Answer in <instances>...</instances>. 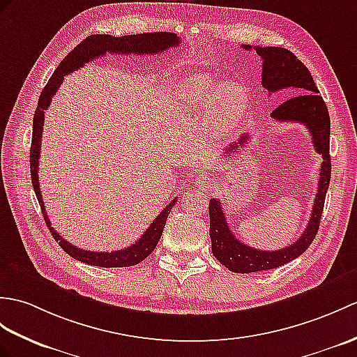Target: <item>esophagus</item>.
<instances>
[{
  "label": "esophagus",
  "mask_w": 357,
  "mask_h": 357,
  "mask_svg": "<svg viewBox=\"0 0 357 357\" xmlns=\"http://www.w3.org/2000/svg\"><path fill=\"white\" fill-rule=\"evenodd\" d=\"M195 185L201 188H210L213 185V178L208 175V173H196Z\"/></svg>",
  "instance_id": "esophagus-1"
}]
</instances>
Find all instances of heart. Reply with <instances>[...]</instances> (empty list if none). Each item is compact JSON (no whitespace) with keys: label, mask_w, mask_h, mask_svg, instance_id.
I'll list each match as a JSON object with an SVG mask.
<instances>
[{"label":"heart","mask_w":357,"mask_h":357,"mask_svg":"<svg viewBox=\"0 0 357 357\" xmlns=\"http://www.w3.org/2000/svg\"><path fill=\"white\" fill-rule=\"evenodd\" d=\"M181 105L193 117H214L219 130L227 132L243 115L246 97L242 88L231 85L222 91L210 77L187 79L179 89Z\"/></svg>","instance_id":"obj_1"}]
</instances>
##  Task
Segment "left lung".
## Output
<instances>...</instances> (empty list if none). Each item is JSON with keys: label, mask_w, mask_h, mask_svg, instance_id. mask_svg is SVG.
Segmentation results:
<instances>
[{"label": "left lung", "mask_w": 357, "mask_h": 357, "mask_svg": "<svg viewBox=\"0 0 357 357\" xmlns=\"http://www.w3.org/2000/svg\"><path fill=\"white\" fill-rule=\"evenodd\" d=\"M251 50V45H242ZM255 53L263 59L261 85L269 94L280 89H291L292 98L281 103L272 111V117L278 121H298L307 126L313 139L314 151L321 153L322 164L319 170L318 193L314 197L312 216L301 237L295 243L278 251H260L240 242L229 229L225 214H223L219 199L210 201V237L213 255L233 272L250 273L259 271L275 269L295 260L312 245L318 234L322 210H324L326 193L330 184L331 161H330V115L326 102L318 94L310 71L296 56L281 47H254ZM250 135H242L237 143L227 147V155L238 152V146H243Z\"/></svg>", "instance_id": "obj_1"}]
</instances>
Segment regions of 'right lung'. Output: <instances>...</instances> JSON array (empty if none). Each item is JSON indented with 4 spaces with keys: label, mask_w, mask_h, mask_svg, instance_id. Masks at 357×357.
Masks as SVG:
<instances>
[{
    "label": "right lung",
    "mask_w": 357,
    "mask_h": 357,
    "mask_svg": "<svg viewBox=\"0 0 357 357\" xmlns=\"http://www.w3.org/2000/svg\"><path fill=\"white\" fill-rule=\"evenodd\" d=\"M181 43V39L175 33H141V35H129L115 38L111 35H93L73 50L71 53L65 56V59L59 63L53 76L50 77L48 84L43 89L39 96L38 107L35 111V117H33V137H31V147H30V172H31V184L35 190L36 197L43 210L45 223L50 228V233L54 237L56 242H59L62 250L82 263L91 264V266H100V268H128L143 261L147 255H151L158 245L161 234L167 222L169 213L176 204L172 201L155 218L144 234L141 236L134 245H130L124 250L112 251V252H94V251H85L80 248L71 245L66 240L54 231L52 223L48 220V214L45 211L44 199L39 190V178H38V164H39V155H40V139H43V129H44V119L47 107L52 103V97L57 93L61 84L63 82V76L68 73L76 71L82 68L89 61L97 59V57L103 56L105 53H119V54H158L165 52L170 47H176Z\"/></svg>",
    "instance_id": "obj_1"
}]
</instances>
